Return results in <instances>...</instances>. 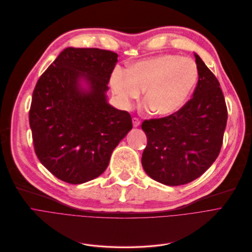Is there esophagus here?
I'll use <instances>...</instances> for the list:
<instances>
[{
  "mask_svg": "<svg viewBox=\"0 0 252 252\" xmlns=\"http://www.w3.org/2000/svg\"><path fill=\"white\" fill-rule=\"evenodd\" d=\"M140 125H141L140 120L137 119V117H133V119H132V126H135V127H138Z\"/></svg>",
  "mask_w": 252,
  "mask_h": 252,
  "instance_id": "1",
  "label": "esophagus"
}]
</instances>
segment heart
<instances>
[{"label": "heart", "mask_w": 252, "mask_h": 252, "mask_svg": "<svg viewBox=\"0 0 252 252\" xmlns=\"http://www.w3.org/2000/svg\"><path fill=\"white\" fill-rule=\"evenodd\" d=\"M197 79V65L191 59L161 55L133 63L126 72L115 68L110 86L124 109H129L145 90L146 106L154 114L168 116L187 104Z\"/></svg>", "instance_id": "heart-1"}]
</instances>
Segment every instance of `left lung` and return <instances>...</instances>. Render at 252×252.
Returning <instances> with one entry per match:
<instances>
[{
	"instance_id": "8db88e82",
	"label": "left lung",
	"mask_w": 252,
	"mask_h": 252,
	"mask_svg": "<svg viewBox=\"0 0 252 252\" xmlns=\"http://www.w3.org/2000/svg\"><path fill=\"white\" fill-rule=\"evenodd\" d=\"M198 81L192 98L169 116L145 121V172L165 186L193 181L215 162L223 143L228 113L220 83L194 53Z\"/></svg>"
}]
</instances>
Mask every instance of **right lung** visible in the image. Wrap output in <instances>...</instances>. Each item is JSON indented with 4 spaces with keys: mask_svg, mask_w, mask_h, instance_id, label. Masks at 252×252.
I'll return each mask as SVG.
<instances>
[{
    "mask_svg": "<svg viewBox=\"0 0 252 252\" xmlns=\"http://www.w3.org/2000/svg\"><path fill=\"white\" fill-rule=\"evenodd\" d=\"M119 55L66 47L40 76L32 94L29 125L37 158L59 179L80 184L101 175L131 117L107 101Z\"/></svg>",
    "mask_w": 252,
    "mask_h": 252,
    "instance_id": "right-lung-1",
    "label": "right lung"
}]
</instances>
